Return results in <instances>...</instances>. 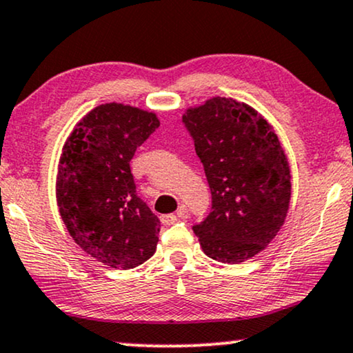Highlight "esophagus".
Listing matches in <instances>:
<instances>
[{
  "mask_svg": "<svg viewBox=\"0 0 353 353\" xmlns=\"http://www.w3.org/2000/svg\"><path fill=\"white\" fill-rule=\"evenodd\" d=\"M185 213H187V207H184V205H182V207L179 208V212H177V215H174V213H171V215H163L161 216L163 225H172V223H176L177 220H181V218H184Z\"/></svg>",
  "mask_w": 353,
  "mask_h": 353,
  "instance_id": "esophagus-1",
  "label": "esophagus"
}]
</instances>
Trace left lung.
<instances>
[{
    "label": "left lung",
    "instance_id": "left-lung-1",
    "mask_svg": "<svg viewBox=\"0 0 353 353\" xmlns=\"http://www.w3.org/2000/svg\"><path fill=\"white\" fill-rule=\"evenodd\" d=\"M182 120L212 192V212L194 233L213 261L241 264L283 226L292 199L287 154L267 119L233 97L189 107Z\"/></svg>",
    "mask_w": 353,
    "mask_h": 353
}]
</instances>
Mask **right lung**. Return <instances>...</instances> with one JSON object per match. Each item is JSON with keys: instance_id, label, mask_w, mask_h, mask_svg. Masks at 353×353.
Wrapping results in <instances>:
<instances>
[{"instance_id": "right-lung-1", "label": "right lung", "mask_w": 353, "mask_h": 353, "mask_svg": "<svg viewBox=\"0 0 353 353\" xmlns=\"http://www.w3.org/2000/svg\"><path fill=\"white\" fill-rule=\"evenodd\" d=\"M158 127L154 112L107 102L74 125L61 150V220L88 256L112 269H133L156 251L161 223L137 195L130 161Z\"/></svg>"}]
</instances>
